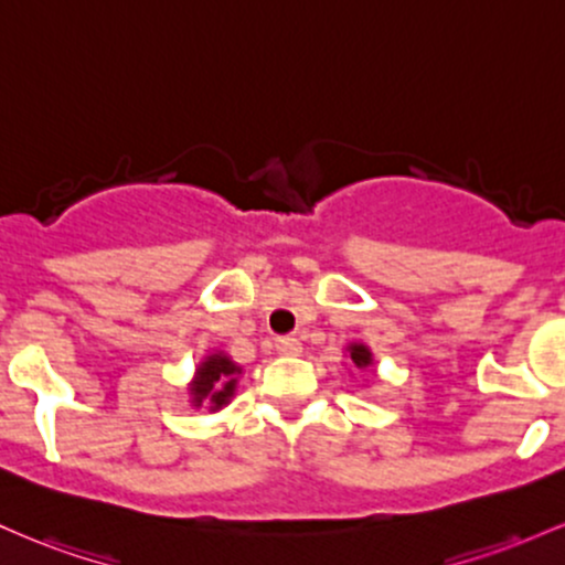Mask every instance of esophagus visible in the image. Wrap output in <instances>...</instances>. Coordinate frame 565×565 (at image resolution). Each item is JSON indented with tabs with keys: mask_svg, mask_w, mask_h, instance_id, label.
Masks as SVG:
<instances>
[{
	"mask_svg": "<svg viewBox=\"0 0 565 565\" xmlns=\"http://www.w3.org/2000/svg\"><path fill=\"white\" fill-rule=\"evenodd\" d=\"M275 350L277 354H299L301 341L294 339V335H280V339H275Z\"/></svg>",
	"mask_w": 565,
	"mask_h": 565,
	"instance_id": "esophagus-1",
	"label": "esophagus"
}]
</instances>
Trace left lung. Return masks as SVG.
<instances>
[{
	"label": "left lung",
	"instance_id": "8db88e82",
	"mask_svg": "<svg viewBox=\"0 0 565 565\" xmlns=\"http://www.w3.org/2000/svg\"><path fill=\"white\" fill-rule=\"evenodd\" d=\"M350 358L358 367L371 365V352H367V347H363V344H352L350 347Z\"/></svg>",
	"mask_w": 565,
	"mask_h": 565
}]
</instances>
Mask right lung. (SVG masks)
I'll list each match as a JSON object with an SVG mask.
<instances>
[{
  "mask_svg": "<svg viewBox=\"0 0 565 565\" xmlns=\"http://www.w3.org/2000/svg\"><path fill=\"white\" fill-rule=\"evenodd\" d=\"M239 367L232 363L226 354H211V358L205 360L198 367V379H194L192 384V395H194V403H202V401H211V408L218 411L221 405L230 403V397L234 395V384H237V376Z\"/></svg>",
  "mask_w": 565,
  "mask_h": 565,
  "instance_id": "right-lung-1",
  "label": "right lung"
}]
</instances>
